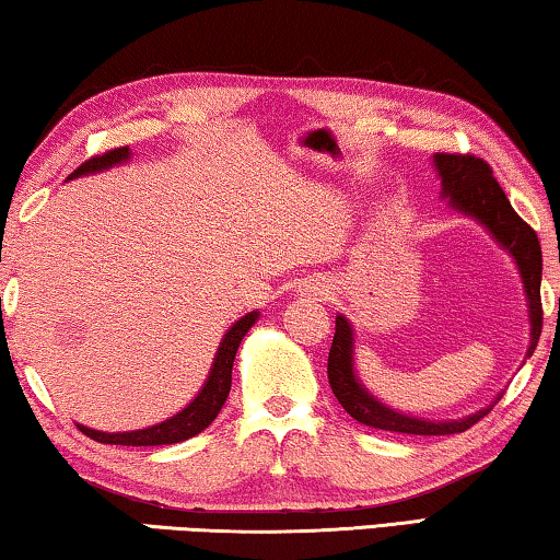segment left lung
Listing matches in <instances>:
<instances>
[{"label":"left lung","mask_w":560,"mask_h":560,"mask_svg":"<svg viewBox=\"0 0 560 560\" xmlns=\"http://www.w3.org/2000/svg\"><path fill=\"white\" fill-rule=\"evenodd\" d=\"M442 178V198H450V206L470 219L480 221L490 231L500 246L515 258L518 264L525 299H528L530 316V347L528 357L536 349L544 329V306H540V273H544V256H540V241L528 223L513 211L511 200L505 198L503 188L495 180L493 168L475 155L463 153H438L432 158ZM329 385L339 405L354 417L357 422L370 424V428L402 432V435H455V432L470 430L480 417H486L493 405L482 407L475 415H467L463 420L432 422L422 417L402 415L389 410L377 397L370 395L354 374V331L345 316H337V331H334L329 349Z\"/></svg>","instance_id":"8db88e82"}]
</instances>
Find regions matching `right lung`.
Listing matches in <instances>:
<instances>
[{
  "mask_svg": "<svg viewBox=\"0 0 560 560\" xmlns=\"http://www.w3.org/2000/svg\"><path fill=\"white\" fill-rule=\"evenodd\" d=\"M130 161V150L128 148H115L107 150L103 155L90 158L74 171L70 178H80V175L88 173H97V171H107L113 165ZM258 319V312H252L233 324V327L223 334L219 352H215V360L211 372H208V380L203 389L198 392L194 402L188 407H183L178 415L168 417L165 422H158L153 428L145 430H130V432H100L93 428H85V424H78V428L85 432L90 440L95 442H105V445H132V447H148V445H173V442H183L188 438L203 432L208 424H211L215 417H219L223 402H226L229 392H231V370H233V360H236L238 345L241 339L246 337V331L254 327Z\"/></svg>",
  "mask_w": 560,
  "mask_h": 560,
  "instance_id": "1",
  "label": "right lung"
}]
</instances>
